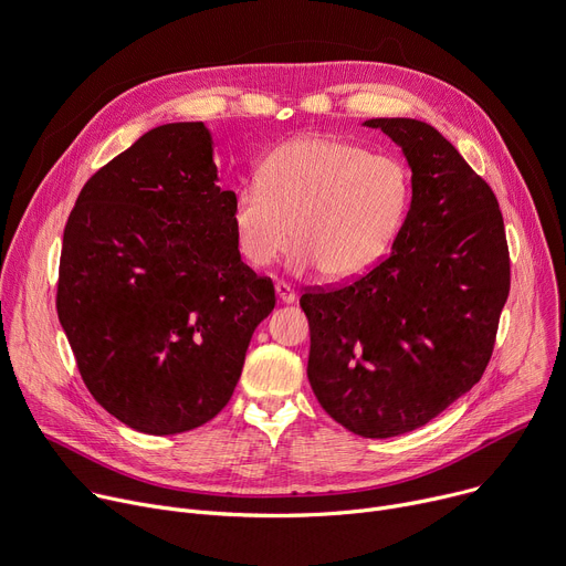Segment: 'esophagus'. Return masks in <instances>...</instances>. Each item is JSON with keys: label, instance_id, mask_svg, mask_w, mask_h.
Returning a JSON list of instances; mask_svg holds the SVG:
<instances>
[{"label": "esophagus", "instance_id": "obj_1", "mask_svg": "<svg viewBox=\"0 0 566 566\" xmlns=\"http://www.w3.org/2000/svg\"><path fill=\"white\" fill-rule=\"evenodd\" d=\"M275 293H277V297H280L282 302H286V304L295 302V291H293L286 282H277V284H275Z\"/></svg>", "mask_w": 566, "mask_h": 566}]
</instances>
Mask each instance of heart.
Instances as JSON below:
<instances>
[{
    "label": "heart",
    "mask_w": 566,
    "mask_h": 566,
    "mask_svg": "<svg viewBox=\"0 0 566 566\" xmlns=\"http://www.w3.org/2000/svg\"><path fill=\"white\" fill-rule=\"evenodd\" d=\"M413 200V174L395 156H375L336 137L282 144L260 167V182L232 196L239 254L271 266L293 237L291 269L318 266L327 280L373 269L392 245Z\"/></svg>",
    "instance_id": "1"
}]
</instances>
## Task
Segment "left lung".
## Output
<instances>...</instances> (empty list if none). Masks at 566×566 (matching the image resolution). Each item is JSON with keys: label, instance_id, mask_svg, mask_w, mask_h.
<instances>
[{"label": "left lung", "instance_id": "8db88e82", "mask_svg": "<svg viewBox=\"0 0 566 566\" xmlns=\"http://www.w3.org/2000/svg\"><path fill=\"white\" fill-rule=\"evenodd\" d=\"M401 146L413 200L392 252L300 297L310 384L327 416L364 438L424 427L485 373L510 293L503 217L490 185L433 126L368 119Z\"/></svg>", "mask_w": 566, "mask_h": 566}]
</instances>
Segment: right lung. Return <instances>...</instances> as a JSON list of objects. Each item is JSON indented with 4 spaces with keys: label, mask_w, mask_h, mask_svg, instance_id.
I'll return each instance as SVG.
<instances>
[{
    "label": "right lung",
    "mask_w": 566,
    "mask_h": 566,
    "mask_svg": "<svg viewBox=\"0 0 566 566\" xmlns=\"http://www.w3.org/2000/svg\"><path fill=\"white\" fill-rule=\"evenodd\" d=\"M212 153L202 122L144 133L85 182L63 234L56 310L78 373L148 436L221 413L275 306L241 262Z\"/></svg>",
    "instance_id": "obj_1"
}]
</instances>
